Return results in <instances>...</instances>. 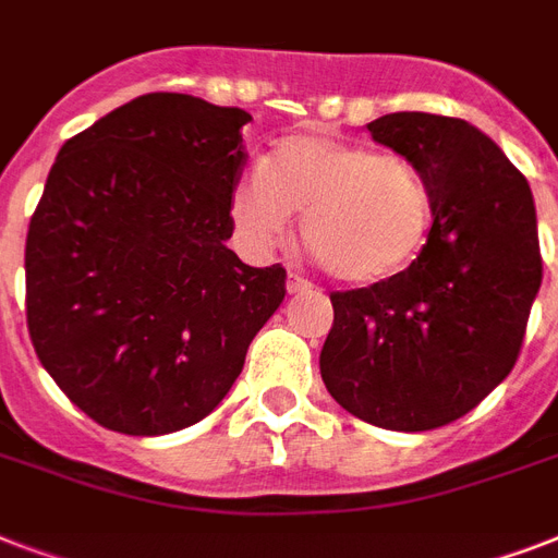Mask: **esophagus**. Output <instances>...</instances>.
<instances>
[{"mask_svg": "<svg viewBox=\"0 0 558 558\" xmlns=\"http://www.w3.org/2000/svg\"><path fill=\"white\" fill-rule=\"evenodd\" d=\"M287 292L289 295H304V292H313V283L306 278H301V275H295V271H289Z\"/></svg>", "mask_w": 558, "mask_h": 558, "instance_id": "obj_1", "label": "esophagus"}]
</instances>
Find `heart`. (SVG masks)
Wrapping results in <instances>:
<instances>
[{"instance_id":"b5f03b06","label":"heart","mask_w":558,"mask_h":558,"mask_svg":"<svg viewBox=\"0 0 558 558\" xmlns=\"http://www.w3.org/2000/svg\"><path fill=\"white\" fill-rule=\"evenodd\" d=\"M292 210L330 275L376 283L405 271L423 252L434 199L414 161L318 135L283 138L231 191L236 243L252 257L287 236Z\"/></svg>"}]
</instances>
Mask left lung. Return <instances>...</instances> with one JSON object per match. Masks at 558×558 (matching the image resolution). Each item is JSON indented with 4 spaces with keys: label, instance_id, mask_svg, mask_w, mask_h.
I'll use <instances>...</instances> for the list:
<instances>
[{
    "label": "left lung",
    "instance_id": "obj_1",
    "mask_svg": "<svg viewBox=\"0 0 558 558\" xmlns=\"http://www.w3.org/2000/svg\"><path fill=\"white\" fill-rule=\"evenodd\" d=\"M367 130L423 170L434 226L405 271L330 292L322 379L365 423L432 432L519 362L542 287L536 205L524 173L460 118L390 112Z\"/></svg>",
    "mask_w": 558,
    "mask_h": 558
}]
</instances>
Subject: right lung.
<instances>
[{
    "label": "right lung",
    "instance_id": "add662e5",
    "mask_svg": "<svg viewBox=\"0 0 558 558\" xmlns=\"http://www.w3.org/2000/svg\"><path fill=\"white\" fill-rule=\"evenodd\" d=\"M245 109L150 92L63 144L25 240V318L57 388L109 432L199 423L287 295L226 245Z\"/></svg>",
    "mask_w": 558,
    "mask_h": 558
}]
</instances>
